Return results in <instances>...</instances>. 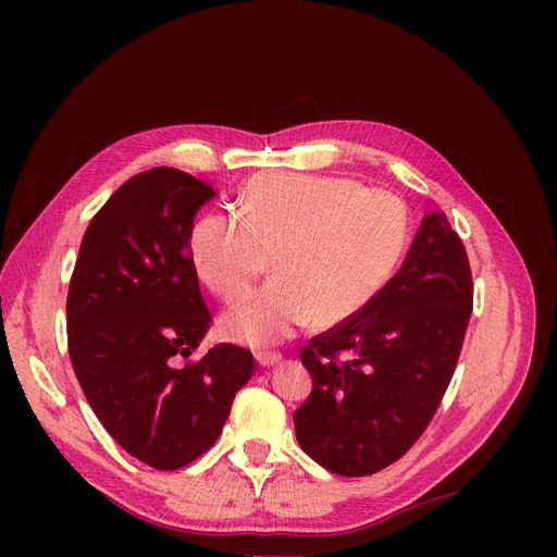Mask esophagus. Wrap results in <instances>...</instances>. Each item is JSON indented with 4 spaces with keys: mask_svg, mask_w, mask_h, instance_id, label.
<instances>
[{
    "mask_svg": "<svg viewBox=\"0 0 557 557\" xmlns=\"http://www.w3.org/2000/svg\"><path fill=\"white\" fill-rule=\"evenodd\" d=\"M255 359H257V363H259L261 368H271V366H275V363L282 361V355H280V352H257Z\"/></svg>",
    "mask_w": 557,
    "mask_h": 557,
    "instance_id": "1",
    "label": "esophagus"
}]
</instances>
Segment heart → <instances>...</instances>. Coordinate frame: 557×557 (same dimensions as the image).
<instances>
[{"mask_svg": "<svg viewBox=\"0 0 557 557\" xmlns=\"http://www.w3.org/2000/svg\"><path fill=\"white\" fill-rule=\"evenodd\" d=\"M408 244L404 202L338 175L273 173L250 181L242 210L202 214L189 232L196 277L221 300L246 290L273 257V282L232 302L221 334L277 345L315 320L357 318L395 275Z\"/></svg>", "mask_w": 557, "mask_h": 557, "instance_id": "b5f03b06", "label": "heart"}]
</instances>
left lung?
<instances>
[{
	"label": "left lung",
	"instance_id": "obj_1",
	"mask_svg": "<svg viewBox=\"0 0 557 557\" xmlns=\"http://www.w3.org/2000/svg\"><path fill=\"white\" fill-rule=\"evenodd\" d=\"M472 298L465 246L445 212H431L372 305L302 347L313 388L294 413L300 447L341 476L399 460L443 401Z\"/></svg>",
	"mask_w": 557,
	"mask_h": 557
}]
</instances>
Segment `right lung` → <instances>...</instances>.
<instances>
[{"label": "right lung", "instance_id": "1", "mask_svg": "<svg viewBox=\"0 0 557 557\" xmlns=\"http://www.w3.org/2000/svg\"><path fill=\"white\" fill-rule=\"evenodd\" d=\"M214 189L156 166L133 175L87 225L67 294V347L103 429L137 460L171 472L208 451L250 349L219 343L187 361L210 330L189 261L194 216Z\"/></svg>", "mask_w": 557, "mask_h": 557}]
</instances>
